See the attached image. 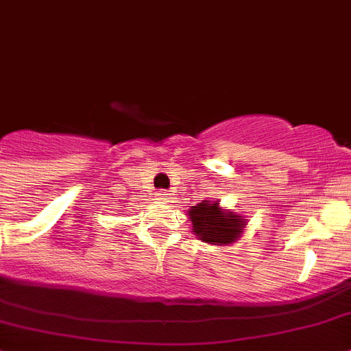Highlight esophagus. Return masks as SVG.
<instances>
[{
  "label": "esophagus",
  "mask_w": 351,
  "mask_h": 351,
  "mask_svg": "<svg viewBox=\"0 0 351 351\" xmlns=\"http://www.w3.org/2000/svg\"><path fill=\"white\" fill-rule=\"evenodd\" d=\"M169 197H171V193H169L168 190H161V192L158 193V198H159V200H162V202H168Z\"/></svg>",
  "instance_id": "obj_1"
}]
</instances>
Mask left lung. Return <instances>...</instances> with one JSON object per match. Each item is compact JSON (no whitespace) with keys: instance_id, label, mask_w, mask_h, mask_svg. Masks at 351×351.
I'll return each instance as SVG.
<instances>
[{"instance_id":"left-lung-1","label":"left lung","mask_w":351,"mask_h":351,"mask_svg":"<svg viewBox=\"0 0 351 351\" xmlns=\"http://www.w3.org/2000/svg\"><path fill=\"white\" fill-rule=\"evenodd\" d=\"M193 232L205 243L228 244L238 239L244 224L241 215L224 212L210 200H202L197 207L190 208Z\"/></svg>"}]
</instances>
